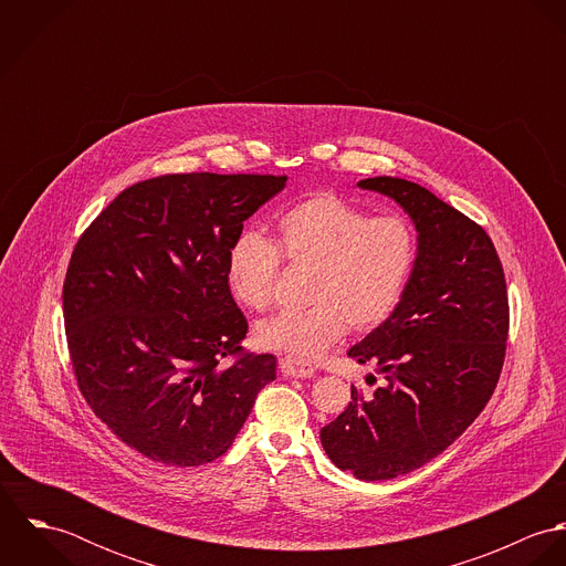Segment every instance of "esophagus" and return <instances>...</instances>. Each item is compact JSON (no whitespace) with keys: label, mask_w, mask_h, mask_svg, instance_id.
Wrapping results in <instances>:
<instances>
[{"label":"esophagus","mask_w":566,"mask_h":566,"mask_svg":"<svg viewBox=\"0 0 566 566\" xmlns=\"http://www.w3.org/2000/svg\"><path fill=\"white\" fill-rule=\"evenodd\" d=\"M279 368H281L283 377H290V379H305V377L314 375V366L303 359H296V357H283L279 361Z\"/></svg>","instance_id":"obj_1"}]
</instances>
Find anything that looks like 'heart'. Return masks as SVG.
Segmentation results:
<instances>
[{"mask_svg":"<svg viewBox=\"0 0 566 566\" xmlns=\"http://www.w3.org/2000/svg\"><path fill=\"white\" fill-rule=\"evenodd\" d=\"M413 252V233L401 218H370L333 193H318L279 216L274 243L254 231L240 233L227 252V281L243 307L263 312L281 256L310 270L303 294L310 307L256 324L254 339L261 348L314 359L346 326L366 333L390 318Z\"/></svg>","mask_w":566,"mask_h":566,"instance_id":"1","label":"heart"}]
</instances>
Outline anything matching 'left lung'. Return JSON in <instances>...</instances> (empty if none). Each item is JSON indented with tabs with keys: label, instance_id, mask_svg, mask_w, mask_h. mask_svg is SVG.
I'll list each match as a JSON object with an SVG mask.
<instances>
[{
	"label": "left lung",
	"instance_id": "1",
	"mask_svg": "<svg viewBox=\"0 0 566 566\" xmlns=\"http://www.w3.org/2000/svg\"><path fill=\"white\" fill-rule=\"evenodd\" d=\"M395 200L416 229V259L390 318L348 350L384 384L321 429L328 460L364 482L407 475L451 447L490 401L505 355L503 268L484 229L403 178L357 182ZM375 379V377H373Z\"/></svg>",
	"mask_w": 566,
	"mask_h": 566
}]
</instances>
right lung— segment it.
Returning a JSON list of instances; mask_svg holds the SVG:
<instances>
[{
  "label": "right lung",
  "instance_id": "right-lung-1",
  "mask_svg": "<svg viewBox=\"0 0 566 566\" xmlns=\"http://www.w3.org/2000/svg\"><path fill=\"white\" fill-rule=\"evenodd\" d=\"M285 176L169 174L124 189L84 231L63 285L82 397L128 447L165 467L229 451L274 355H243L227 281L243 222ZM241 357L231 365L221 359Z\"/></svg>",
  "mask_w": 566,
  "mask_h": 566
}]
</instances>
